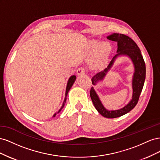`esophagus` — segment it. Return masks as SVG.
<instances>
[{"mask_svg": "<svg viewBox=\"0 0 160 160\" xmlns=\"http://www.w3.org/2000/svg\"><path fill=\"white\" fill-rule=\"evenodd\" d=\"M85 69L83 68V67H80V68H78L77 70V75H81L85 74Z\"/></svg>", "mask_w": 160, "mask_h": 160, "instance_id": "34e87169", "label": "esophagus"}]
</instances>
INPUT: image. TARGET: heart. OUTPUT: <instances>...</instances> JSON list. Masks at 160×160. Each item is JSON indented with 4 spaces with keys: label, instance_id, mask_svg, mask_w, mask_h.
Segmentation results:
<instances>
[{
    "label": "heart",
    "instance_id": "1",
    "mask_svg": "<svg viewBox=\"0 0 160 160\" xmlns=\"http://www.w3.org/2000/svg\"><path fill=\"white\" fill-rule=\"evenodd\" d=\"M91 51H95L91 66L99 67L106 60L110 51V47L107 42H101L98 41H91L89 45Z\"/></svg>",
    "mask_w": 160,
    "mask_h": 160
}]
</instances>
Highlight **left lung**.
<instances>
[{
	"instance_id": "left-lung-1",
	"label": "left lung",
	"mask_w": 160,
	"mask_h": 160,
	"mask_svg": "<svg viewBox=\"0 0 160 160\" xmlns=\"http://www.w3.org/2000/svg\"><path fill=\"white\" fill-rule=\"evenodd\" d=\"M107 38L109 40L118 42V53L113 57L112 60L110 61L107 68H105L103 71L98 72L92 77V84L96 85L104 79L108 71L113 65L115 61L119 57L125 56L129 58L134 67V72L132 81L133 89L132 99L122 108L115 110L107 109L101 103L93 87L91 88V99L98 112L106 118H116L128 113L137 105L139 95L141 94L143 89L145 79H146V64H145L139 48L130 37L123 35V34L113 33L108 36Z\"/></svg>"
}]
</instances>
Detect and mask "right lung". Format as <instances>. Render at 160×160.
I'll use <instances>...</instances> for the list:
<instances>
[{"mask_svg": "<svg viewBox=\"0 0 160 160\" xmlns=\"http://www.w3.org/2000/svg\"><path fill=\"white\" fill-rule=\"evenodd\" d=\"M75 80H76V76H75V75H72V76H71V77H69V80H68V82H67V84L66 91H65V97L64 101H63V103H62V106H61V108H60V109L59 110V111H58L57 113H59L60 112V111H61V109L64 108L65 103V102H66V99H67V94H68V92L69 91L70 89L71 88L72 85H73V83H74V82L75 81ZM56 115H57V113H55L54 115H53V117H55Z\"/></svg>", "mask_w": 160, "mask_h": 160, "instance_id": "add662e5", "label": "right lung"}]
</instances>
